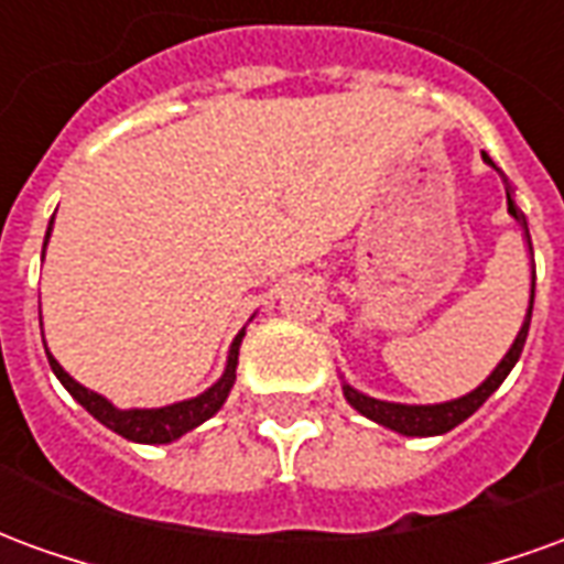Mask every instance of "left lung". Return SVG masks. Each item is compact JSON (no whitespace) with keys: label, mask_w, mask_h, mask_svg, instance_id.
Returning a JSON list of instances; mask_svg holds the SVG:
<instances>
[{"label":"left lung","mask_w":564,"mask_h":564,"mask_svg":"<svg viewBox=\"0 0 564 564\" xmlns=\"http://www.w3.org/2000/svg\"><path fill=\"white\" fill-rule=\"evenodd\" d=\"M484 160L489 165H496V162L489 160L484 153ZM508 210L517 217V223L522 226V232H525V241H529V250H532V235H529V223H525V214L517 208V202H513V193H510L508 184ZM532 305H534V281H532V299H529V314H525V323H522L520 335H517V341L508 350V356L498 362V368L489 375V378L477 387L468 395H462L456 402H444V404H395V402H380V399H371V395H362V392H356L354 387H344V399L354 404L359 414H366L368 420H375V423L387 425L392 432H402V435L411 437H429V435H444L449 429H456L459 423H465L468 416L480 408V404L492 395V392L505 383V378L510 375V368L517 366V359H520L522 347H525V335H529V323H532Z\"/></svg>","instance_id":"8db88e82"}]
</instances>
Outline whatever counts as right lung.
<instances>
[{"label": "right lung", "mask_w": 564, "mask_h": 564, "mask_svg": "<svg viewBox=\"0 0 564 564\" xmlns=\"http://www.w3.org/2000/svg\"><path fill=\"white\" fill-rule=\"evenodd\" d=\"M47 235H51V229H47ZM44 245H47V238H44ZM241 338H245V332L232 341L226 371H223V378L217 380L208 392H202V395L189 399V402L169 404V408H153V411H117L115 404L105 402L102 395H96V392H90L87 387H80L78 380L68 378L66 371H63V366H59L51 354H47V362L54 368V375L59 378V383H63V387H66V390L72 392L99 423L108 425L111 432L129 437V441H139V444H169V441L181 437L184 432H189V429H196L198 423H205L208 416H214L220 411L223 402H226V395H229V390H232L235 383V366H238V344H241Z\"/></svg>", "instance_id": "right-lung-1"}]
</instances>
